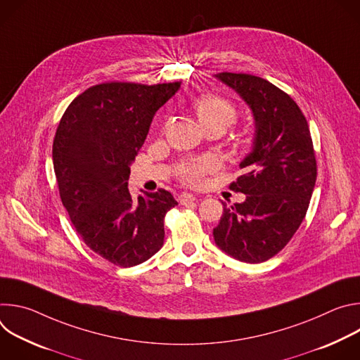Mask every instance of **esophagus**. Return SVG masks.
Here are the masks:
<instances>
[{"label": "esophagus", "mask_w": 360, "mask_h": 360, "mask_svg": "<svg viewBox=\"0 0 360 360\" xmlns=\"http://www.w3.org/2000/svg\"><path fill=\"white\" fill-rule=\"evenodd\" d=\"M178 200H179V203L181 205H189V203H192V202H195L196 200V198L192 195V193H181L179 196H178Z\"/></svg>", "instance_id": "34e87169"}]
</instances>
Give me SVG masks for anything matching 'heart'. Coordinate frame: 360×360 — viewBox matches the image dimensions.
I'll return each mask as SVG.
<instances>
[{
	"mask_svg": "<svg viewBox=\"0 0 360 360\" xmlns=\"http://www.w3.org/2000/svg\"><path fill=\"white\" fill-rule=\"evenodd\" d=\"M193 112L198 117L203 128L210 125H222L229 128L238 120V110L232 102L221 95L205 94L193 101ZM218 162L212 157L199 158L184 164L179 171V179L191 186H198L202 184L205 175L215 171Z\"/></svg>",
	"mask_w": 360,
	"mask_h": 360,
	"instance_id": "1",
	"label": "heart"
}]
</instances>
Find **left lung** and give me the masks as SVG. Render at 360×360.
<instances>
[{
  "label": "left lung",
  "instance_id": "8db88e82",
  "mask_svg": "<svg viewBox=\"0 0 360 360\" xmlns=\"http://www.w3.org/2000/svg\"><path fill=\"white\" fill-rule=\"evenodd\" d=\"M250 107L256 135L240 164L246 172L229 188L245 202L224 205L214 229L217 245L233 258L261 264L279 253L306 217L318 165L309 125L290 95L250 74L219 72Z\"/></svg>",
  "mask_w": 360,
  "mask_h": 360
}]
</instances>
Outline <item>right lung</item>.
<instances>
[{
	"label": "right lung",
	"instance_id": "add662e5",
	"mask_svg": "<svg viewBox=\"0 0 360 360\" xmlns=\"http://www.w3.org/2000/svg\"><path fill=\"white\" fill-rule=\"evenodd\" d=\"M181 81H108L89 86L65 110L53 143L60 198L85 245L108 262L135 266L164 243V219L178 202L171 192H145L134 200L129 165L153 115Z\"/></svg>",
	"mask_w": 360,
	"mask_h": 360
}]
</instances>
